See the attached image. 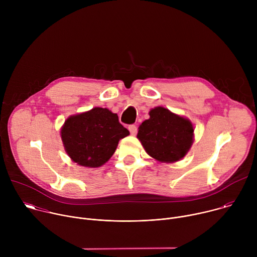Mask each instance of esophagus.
<instances>
[{
  "label": "esophagus",
  "mask_w": 257,
  "mask_h": 257,
  "mask_svg": "<svg viewBox=\"0 0 257 257\" xmlns=\"http://www.w3.org/2000/svg\"><path fill=\"white\" fill-rule=\"evenodd\" d=\"M128 129H129V131H130V133H131L132 135H136V133H137V127H136V125H130V126L128 127Z\"/></svg>",
  "instance_id": "obj_1"
}]
</instances>
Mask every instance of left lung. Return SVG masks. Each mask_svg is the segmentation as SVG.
Segmentation results:
<instances>
[{"label":"left lung","instance_id":"obj_1","mask_svg":"<svg viewBox=\"0 0 257 257\" xmlns=\"http://www.w3.org/2000/svg\"><path fill=\"white\" fill-rule=\"evenodd\" d=\"M137 138L145 152L161 163H175L184 158L193 143L192 123L164 106L150 112V119L141 123Z\"/></svg>","mask_w":257,"mask_h":257}]
</instances>
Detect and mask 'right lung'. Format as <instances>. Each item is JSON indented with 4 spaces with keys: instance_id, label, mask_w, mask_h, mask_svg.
<instances>
[{
    "instance_id": "add662e5",
    "label": "right lung",
    "mask_w": 257,
    "mask_h": 257,
    "mask_svg": "<svg viewBox=\"0 0 257 257\" xmlns=\"http://www.w3.org/2000/svg\"><path fill=\"white\" fill-rule=\"evenodd\" d=\"M129 131L117 114L103 107L70 116L61 129L64 148L73 162L82 167L97 168L114 155L119 140Z\"/></svg>"
}]
</instances>
